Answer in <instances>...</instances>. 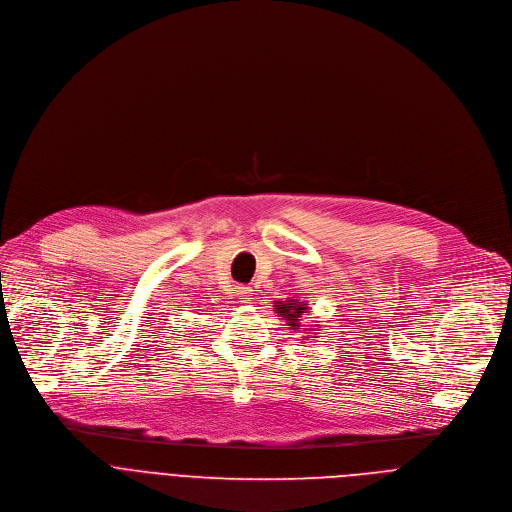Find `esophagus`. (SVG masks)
<instances>
[{"instance_id":"esophagus-1","label":"esophagus","mask_w":512,"mask_h":512,"mask_svg":"<svg viewBox=\"0 0 512 512\" xmlns=\"http://www.w3.org/2000/svg\"><path fill=\"white\" fill-rule=\"evenodd\" d=\"M237 298H239L241 304H251L253 302V289L247 287V285L237 287Z\"/></svg>"}]
</instances>
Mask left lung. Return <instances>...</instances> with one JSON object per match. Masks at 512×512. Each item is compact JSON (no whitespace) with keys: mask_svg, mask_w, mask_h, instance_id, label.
<instances>
[{"mask_svg":"<svg viewBox=\"0 0 512 512\" xmlns=\"http://www.w3.org/2000/svg\"><path fill=\"white\" fill-rule=\"evenodd\" d=\"M279 316H283L287 320V326H291L294 330H298V320L302 318V314L308 310L304 302H296V304H283V302H277L275 308H273Z\"/></svg>","mask_w":512,"mask_h":512,"instance_id":"1","label":"left lung"}]
</instances>
